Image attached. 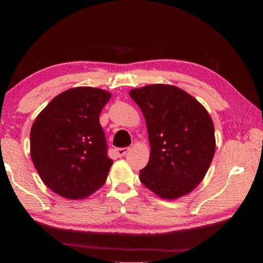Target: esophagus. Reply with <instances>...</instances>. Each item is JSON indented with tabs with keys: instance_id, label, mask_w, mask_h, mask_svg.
<instances>
[{
	"instance_id": "34e87169",
	"label": "esophagus",
	"mask_w": 263,
	"mask_h": 263,
	"mask_svg": "<svg viewBox=\"0 0 263 263\" xmlns=\"http://www.w3.org/2000/svg\"><path fill=\"white\" fill-rule=\"evenodd\" d=\"M128 152H130V148H117L115 150V153L119 157H123V156H125Z\"/></svg>"
}]
</instances>
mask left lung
I'll list each match as a JSON object with an SVG mask.
<instances>
[{"instance_id":"1","label":"left lung","mask_w":263,"mask_h":263,"mask_svg":"<svg viewBox=\"0 0 263 263\" xmlns=\"http://www.w3.org/2000/svg\"><path fill=\"white\" fill-rule=\"evenodd\" d=\"M144 116L150 143L140 180L159 198L175 200L203 180L216 150L214 122L191 95L156 83L130 90Z\"/></svg>"}]
</instances>
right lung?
I'll return each instance as SVG.
<instances>
[{"mask_svg": "<svg viewBox=\"0 0 263 263\" xmlns=\"http://www.w3.org/2000/svg\"><path fill=\"white\" fill-rule=\"evenodd\" d=\"M111 93L76 87L54 97L30 130L32 164L45 185L70 200L88 198L104 185L113 160L99 123Z\"/></svg>", "mask_w": 263, "mask_h": 263, "instance_id": "right-lung-1", "label": "right lung"}]
</instances>
